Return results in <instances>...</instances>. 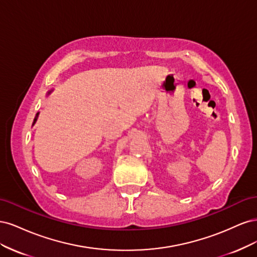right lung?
I'll return each instance as SVG.
<instances>
[{
	"label": "right lung",
	"instance_id": "obj_1",
	"mask_svg": "<svg viewBox=\"0 0 257 257\" xmlns=\"http://www.w3.org/2000/svg\"><path fill=\"white\" fill-rule=\"evenodd\" d=\"M52 92V90H50L49 92H48V94H50V93ZM37 118H38V112L36 113V115H35V119H34V122H33V125H34V124H35V122H36V120H37Z\"/></svg>",
	"mask_w": 257,
	"mask_h": 257
}]
</instances>
